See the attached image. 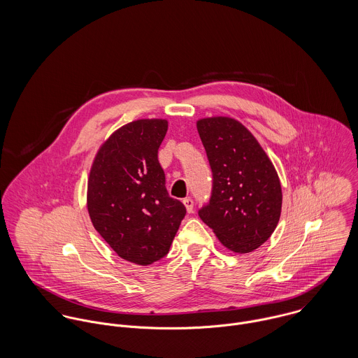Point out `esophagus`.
Instances as JSON below:
<instances>
[{
	"mask_svg": "<svg viewBox=\"0 0 358 358\" xmlns=\"http://www.w3.org/2000/svg\"><path fill=\"white\" fill-rule=\"evenodd\" d=\"M183 204L186 206V209H187L189 213L193 212V209H194V201H193L192 199H185V200H183Z\"/></svg>",
	"mask_w": 358,
	"mask_h": 358,
	"instance_id": "34e87169",
	"label": "esophagus"
}]
</instances>
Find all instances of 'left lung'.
Masks as SVG:
<instances>
[{
    "mask_svg": "<svg viewBox=\"0 0 358 358\" xmlns=\"http://www.w3.org/2000/svg\"><path fill=\"white\" fill-rule=\"evenodd\" d=\"M197 129L212 169L210 199L199 215L227 250L252 252L280 220L282 193L275 168L234 118H203Z\"/></svg>",
    "mask_w": 358,
    "mask_h": 358,
    "instance_id": "obj_1",
    "label": "left lung"
}]
</instances>
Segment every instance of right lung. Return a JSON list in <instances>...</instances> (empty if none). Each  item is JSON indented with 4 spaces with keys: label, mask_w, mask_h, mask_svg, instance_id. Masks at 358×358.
Returning <instances> with one entry per match:
<instances>
[{
    "label": "right lung",
    "mask_w": 358,
    "mask_h": 358,
    "mask_svg": "<svg viewBox=\"0 0 358 358\" xmlns=\"http://www.w3.org/2000/svg\"><path fill=\"white\" fill-rule=\"evenodd\" d=\"M166 120H138L101 146L88 178L87 205L94 227L125 260L148 266L168 254L186 215L169 197L158 149Z\"/></svg>",
    "instance_id": "add662e5"
}]
</instances>
